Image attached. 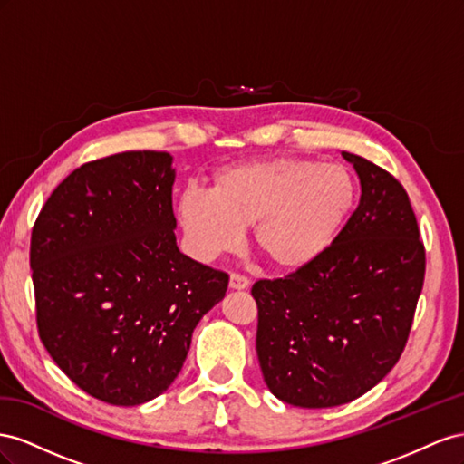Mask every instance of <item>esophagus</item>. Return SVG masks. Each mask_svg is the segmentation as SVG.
<instances>
[{
	"label": "esophagus",
	"instance_id": "esophagus-1",
	"mask_svg": "<svg viewBox=\"0 0 464 464\" xmlns=\"http://www.w3.org/2000/svg\"><path fill=\"white\" fill-rule=\"evenodd\" d=\"M248 285H250L248 277H245L241 274H231V277H229V287L231 289H246Z\"/></svg>",
	"mask_w": 464,
	"mask_h": 464
}]
</instances>
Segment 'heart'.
<instances>
[{
	"label": "heart",
	"mask_w": 464,
	"mask_h": 464,
	"mask_svg": "<svg viewBox=\"0 0 464 464\" xmlns=\"http://www.w3.org/2000/svg\"><path fill=\"white\" fill-rule=\"evenodd\" d=\"M353 198L346 167L299 157L256 159L221 169L209 192L184 190L177 218L196 258L231 253L253 225L262 258L289 272L307 266L333 243Z\"/></svg>",
	"instance_id": "obj_1"
}]
</instances>
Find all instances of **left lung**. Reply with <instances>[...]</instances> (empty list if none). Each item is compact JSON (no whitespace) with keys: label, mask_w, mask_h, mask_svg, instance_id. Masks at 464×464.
Returning a JSON list of instances; mask_svg holds the SVG:
<instances>
[{"label":"left lung","mask_w":464,"mask_h":464,"mask_svg":"<svg viewBox=\"0 0 464 464\" xmlns=\"http://www.w3.org/2000/svg\"><path fill=\"white\" fill-rule=\"evenodd\" d=\"M360 206L307 266L258 280L256 353L277 399L333 408L360 399L401 360L426 274V248L402 184L342 151Z\"/></svg>","instance_id":"left-lung-1"}]
</instances>
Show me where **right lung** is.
Returning <instances> with one entry per match:
<instances>
[{
    "instance_id": "right-lung-1",
    "label": "right lung",
    "mask_w": 464,
    "mask_h": 464,
    "mask_svg": "<svg viewBox=\"0 0 464 464\" xmlns=\"http://www.w3.org/2000/svg\"><path fill=\"white\" fill-rule=\"evenodd\" d=\"M173 157L89 161L50 194L31 235L36 326L79 389L114 406L165 392L229 276L182 255Z\"/></svg>"
}]
</instances>
